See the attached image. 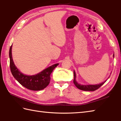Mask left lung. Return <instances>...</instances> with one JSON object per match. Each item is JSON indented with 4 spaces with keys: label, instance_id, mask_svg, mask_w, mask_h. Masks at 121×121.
Masks as SVG:
<instances>
[{
    "label": "left lung",
    "instance_id": "left-lung-1",
    "mask_svg": "<svg viewBox=\"0 0 121 121\" xmlns=\"http://www.w3.org/2000/svg\"><path fill=\"white\" fill-rule=\"evenodd\" d=\"M114 56V55H113V57ZM76 74L75 72L74 71V79H73V83L75 85V86L77 88H78L79 89H81L82 91H95L96 90L98 89L99 88H100L102 85H103L106 81L103 82L102 83H101L100 84L98 85H81L79 84L78 83V82L76 81Z\"/></svg>",
    "mask_w": 121,
    "mask_h": 121
}]
</instances>
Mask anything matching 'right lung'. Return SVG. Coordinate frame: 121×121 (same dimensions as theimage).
Masks as SVG:
<instances>
[{"instance_id":"right-lung-1","label":"right lung","mask_w":121,"mask_h":121,"mask_svg":"<svg viewBox=\"0 0 121 121\" xmlns=\"http://www.w3.org/2000/svg\"><path fill=\"white\" fill-rule=\"evenodd\" d=\"M12 45L9 50L10 67L11 73L19 83L32 91H40L45 88L50 83V74L59 64H55L35 75L29 76L22 74L15 66L12 57Z\"/></svg>"}]
</instances>
